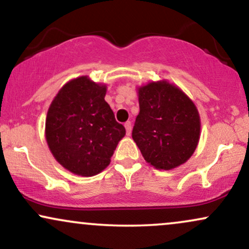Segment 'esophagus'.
<instances>
[{
    "label": "esophagus",
    "mask_w": 249,
    "mask_h": 249,
    "mask_svg": "<svg viewBox=\"0 0 249 249\" xmlns=\"http://www.w3.org/2000/svg\"><path fill=\"white\" fill-rule=\"evenodd\" d=\"M124 127H125V131H127V135H130V133H131V122L130 121L125 122Z\"/></svg>",
    "instance_id": "obj_1"
}]
</instances>
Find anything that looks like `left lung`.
<instances>
[{
  "label": "left lung",
  "instance_id": "left-lung-1",
  "mask_svg": "<svg viewBox=\"0 0 249 249\" xmlns=\"http://www.w3.org/2000/svg\"><path fill=\"white\" fill-rule=\"evenodd\" d=\"M139 104L131 136L145 162L160 170L185 163L200 136L199 113L191 99L162 80L139 87Z\"/></svg>",
  "mask_w": 249,
  "mask_h": 249
}]
</instances>
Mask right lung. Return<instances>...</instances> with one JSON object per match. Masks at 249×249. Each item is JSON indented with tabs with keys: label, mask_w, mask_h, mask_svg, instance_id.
<instances>
[{
	"label": "right lung",
	"mask_w": 249,
	"mask_h": 249,
	"mask_svg": "<svg viewBox=\"0 0 249 249\" xmlns=\"http://www.w3.org/2000/svg\"><path fill=\"white\" fill-rule=\"evenodd\" d=\"M106 85L79 77L61 87L50 105L45 137L57 162L90 177L106 169L125 129L105 101Z\"/></svg>",
	"instance_id": "obj_1"
}]
</instances>
